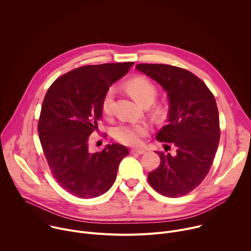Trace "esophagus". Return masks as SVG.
Here are the masks:
<instances>
[{"label":"esophagus","mask_w":251,"mask_h":251,"mask_svg":"<svg viewBox=\"0 0 251 251\" xmlns=\"http://www.w3.org/2000/svg\"><path fill=\"white\" fill-rule=\"evenodd\" d=\"M131 154H137V155H142L145 153V150H142V149H131L130 150Z\"/></svg>","instance_id":"esophagus-1"}]
</instances>
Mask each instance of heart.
<instances>
[{
  "label": "heart",
  "instance_id": "b5f03b06",
  "mask_svg": "<svg viewBox=\"0 0 251 251\" xmlns=\"http://www.w3.org/2000/svg\"><path fill=\"white\" fill-rule=\"evenodd\" d=\"M127 89L134 99L143 106L151 105L158 95L155 84L144 77H136L128 81ZM114 94V87H109L103 96L101 107L105 115H109L112 111ZM149 131L150 128L145 123L120 124L114 128L113 136L124 145L138 146L141 144L142 139L149 134Z\"/></svg>",
  "mask_w": 251,
  "mask_h": 251
}]
</instances>
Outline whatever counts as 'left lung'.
<instances>
[{"instance_id":"8db88e82","label":"left lung","mask_w":251,"mask_h":251,"mask_svg":"<svg viewBox=\"0 0 251 251\" xmlns=\"http://www.w3.org/2000/svg\"><path fill=\"white\" fill-rule=\"evenodd\" d=\"M136 68L168 93V123L156 139L176 148L175 156L156 152L161 162L149 173V184L169 198L185 196L204 180L218 150L221 128L216 99L205 83L187 69L158 63H140Z\"/></svg>"}]
</instances>
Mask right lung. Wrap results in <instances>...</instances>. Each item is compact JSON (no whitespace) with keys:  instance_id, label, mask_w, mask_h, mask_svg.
Masks as SVG:
<instances>
[{"instance_id":"1","label":"right lung","mask_w":251,"mask_h":251,"mask_svg":"<svg viewBox=\"0 0 251 251\" xmlns=\"http://www.w3.org/2000/svg\"><path fill=\"white\" fill-rule=\"evenodd\" d=\"M134 62L85 65L61 75L43 101L38 131L51 175L67 193L81 199L103 195L115 182L126 147L107 145L89 153L88 139L102 117V99Z\"/></svg>"}]
</instances>
